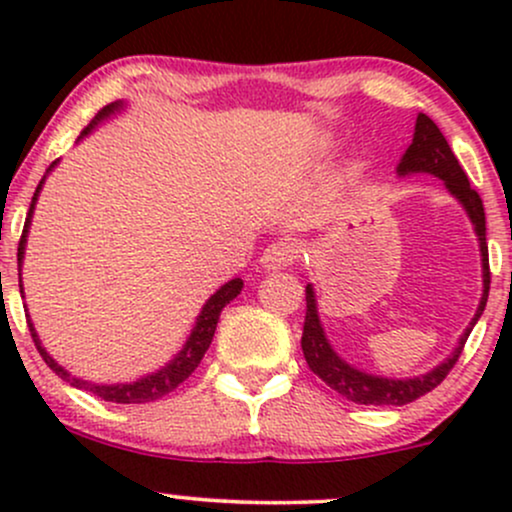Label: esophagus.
Here are the masks:
<instances>
[{
	"mask_svg": "<svg viewBox=\"0 0 512 512\" xmlns=\"http://www.w3.org/2000/svg\"><path fill=\"white\" fill-rule=\"evenodd\" d=\"M296 257H298V243H293V240H276V243H272L262 252L260 264L264 269H284L296 262Z\"/></svg>",
	"mask_w": 512,
	"mask_h": 512,
	"instance_id": "34e87169",
	"label": "esophagus"
}]
</instances>
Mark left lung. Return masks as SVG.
Masks as SVG:
<instances>
[{"label": "left lung", "instance_id": "obj_1", "mask_svg": "<svg viewBox=\"0 0 512 512\" xmlns=\"http://www.w3.org/2000/svg\"><path fill=\"white\" fill-rule=\"evenodd\" d=\"M399 175L409 173H431L445 182L448 192L457 202L462 204L467 216L472 219L474 231H477L479 248H481V267H484V293H481V301L477 308V315L472 317L469 327L460 337V344L455 346V351L445 358L440 366H436L431 373L421 375V378H407V380H392V378H380V375L363 373L349 363L342 361L334 349L327 342L325 330L320 325V317H317V305H315V293L313 286H305V325H303V356L308 361V366L322 383H327L334 392L349 399L356 404H368V407H402V404L414 402V399L424 397L426 392H431L433 387H438L445 380V375L450 373L452 366L460 358L464 342H467L469 332L477 325V320L484 313L486 298H489V284H491V272H489V245H486V216H484V204L477 190H472L469 185L467 173H464L460 163H457L455 154H452L450 144L445 142L443 132H440L436 122L431 117L419 113L416 117V129L414 139H411L409 149L404 151L402 161L397 166Z\"/></svg>", "mask_w": 512, "mask_h": 512}]
</instances>
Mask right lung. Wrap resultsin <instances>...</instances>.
I'll return each mask as SVG.
<instances>
[{"instance_id": "obj_1", "label": "right lung", "mask_w": 512, "mask_h": 512, "mask_svg": "<svg viewBox=\"0 0 512 512\" xmlns=\"http://www.w3.org/2000/svg\"><path fill=\"white\" fill-rule=\"evenodd\" d=\"M122 108V103H110L105 105V108L93 117V122L88 125L84 132L81 134H88L93 127L98 125V122L105 120V117H110L117 110ZM57 163V161H55ZM52 163V166H55ZM52 166L48 170H52ZM45 178L40 180V185L35 187V195H33V202H31V209H28V216H26V223H23V233H21V240H19V272H21V262H23V250H26V236H28V226H31V216H33V207L35 202H38V192L40 187H43ZM19 286H21V274H19ZM240 289H243V281L240 279H231L228 284H223L219 291L214 293V296L209 298L207 303H204L202 313L197 317V325L195 330H192L190 339H187L185 346H182V351L178 356L173 358V361L168 363V366H163L161 370H156V373L146 375V378H139L137 383H122V385H98V383H88V380H81L76 378V375H69L67 370H64L60 363L52 358L48 351L40 346V339L38 334L33 330V322H28V327H31V337L35 342V349L40 351V356H43V361L48 363V366L55 370L57 375H60L62 380H67L69 385L79 387V390H86V392H93L96 397L105 399V402H117V404H144V402H156V399L166 397L168 392H173L175 387L180 383H185L187 378H190L192 373H195V368L199 366V361H202V356L207 354L211 339H214V332H216V322H219V315L221 310L226 308L228 303L233 301V298L238 296Z\"/></svg>"}]
</instances>
